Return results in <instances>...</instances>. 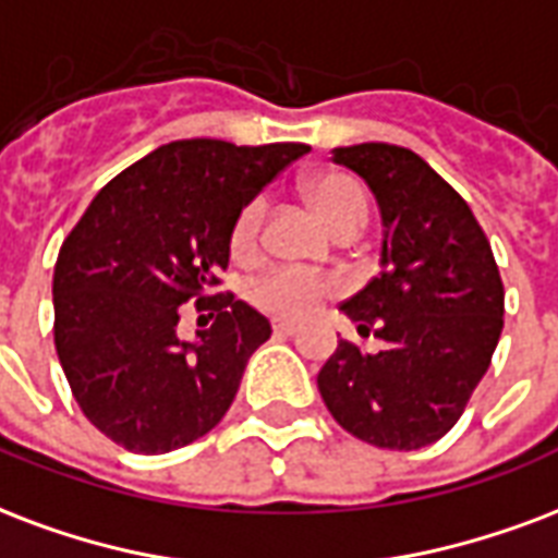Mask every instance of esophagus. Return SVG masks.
<instances>
[{"instance_id": "esophagus-1", "label": "esophagus", "mask_w": 558, "mask_h": 558, "mask_svg": "<svg viewBox=\"0 0 558 558\" xmlns=\"http://www.w3.org/2000/svg\"><path fill=\"white\" fill-rule=\"evenodd\" d=\"M275 333H280V336L298 333V322H275Z\"/></svg>"}]
</instances>
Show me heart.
Returning <instances> with one entry per match:
<instances>
[{"instance_id":"heart-1","label":"heart","mask_w":558,"mask_h":558,"mask_svg":"<svg viewBox=\"0 0 558 558\" xmlns=\"http://www.w3.org/2000/svg\"><path fill=\"white\" fill-rule=\"evenodd\" d=\"M307 198L336 236H356L368 222V198H365L363 186L345 172H325V175L313 178L307 184ZM263 216H266V202L260 195L242 204V210L236 213L231 225L233 257L248 260L257 254ZM333 292L336 283L330 278L304 275L295 269H271L251 283L248 295L266 313L298 318L307 316L310 310H316V304H322Z\"/></svg>"}]
</instances>
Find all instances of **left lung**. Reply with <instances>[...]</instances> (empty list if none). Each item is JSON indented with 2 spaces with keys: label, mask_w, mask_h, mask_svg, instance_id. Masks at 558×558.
Returning <instances> with one entry per match:
<instances>
[{
  "label": "left lung",
  "mask_w": 558,
  "mask_h": 558,
  "mask_svg": "<svg viewBox=\"0 0 558 558\" xmlns=\"http://www.w3.org/2000/svg\"><path fill=\"white\" fill-rule=\"evenodd\" d=\"M380 204L383 271L342 310L383 351L342 339L318 372L327 410L351 436L389 450L439 441L465 412L504 330V280L465 198L415 151L333 148Z\"/></svg>",
  "instance_id": "8db88e82"
}]
</instances>
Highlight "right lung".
Listing matches in <instances>:
<instances>
[{
    "mask_svg": "<svg viewBox=\"0 0 558 558\" xmlns=\"http://www.w3.org/2000/svg\"><path fill=\"white\" fill-rule=\"evenodd\" d=\"M304 143L175 140L99 190L54 263V351L81 412L134 453H169L231 410L269 318L213 292L242 204L307 155ZM186 300L214 325L181 340ZM211 304L207 305L206 301Z\"/></svg>",
    "mask_w": 558,
    "mask_h": 558,
    "instance_id": "obj_1",
    "label": "right lung"
}]
</instances>
